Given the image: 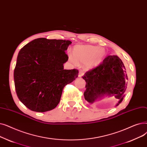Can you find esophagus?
<instances>
[{
	"label": "esophagus",
	"instance_id": "34e87169",
	"mask_svg": "<svg viewBox=\"0 0 147 147\" xmlns=\"http://www.w3.org/2000/svg\"><path fill=\"white\" fill-rule=\"evenodd\" d=\"M84 75V71H80V72H79V74H78V76L80 78L82 77V76Z\"/></svg>",
	"mask_w": 147,
	"mask_h": 147
}]
</instances>
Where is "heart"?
<instances>
[{
    "instance_id": "1",
    "label": "heart",
    "mask_w": 147,
    "mask_h": 147,
    "mask_svg": "<svg viewBox=\"0 0 147 147\" xmlns=\"http://www.w3.org/2000/svg\"><path fill=\"white\" fill-rule=\"evenodd\" d=\"M70 61L77 65L78 61L84 63L87 69H92L100 65L105 56V50L102 47L90 45H78L74 47L73 53H68Z\"/></svg>"
}]
</instances>
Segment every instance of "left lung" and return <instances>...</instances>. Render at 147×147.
<instances>
[{
	"label": "left lung",
	"mask_w": 147,
	"mask_h": 147,
	"mask_svg": "<svg viewBox=\"0 0 147 147\" xmlns=\"http://www.w3.org/2000/svg\"><path fill=\"white\" fill-rule=\"evenodd\" d=\"M82 78L86 82L84 96L88 102L93 103L105 96L119 100L116 106L123 101L128 78L124 63L117 55H108Z\"/></svg>",
	"instance_id": "8db88e82"
}]
</instances>
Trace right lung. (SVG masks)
<instances>
[{
    "label": "right lung",
    "instance_id": "add662e5",
    "mask_svg": "<svg viewBox=\"0 0 147 147\" xmlns=\"http://www.w3.org/2000/svg\"><path fill=\"white\" fill-rule=\"evenodd\" d=\"M72 42L63 39H34L19 51L13 72L19 100L29 109L44 113L60 102L62 91L78 77L77 69H64L65 53Z\"/></svg>",
    "mask_w": 147,
    "mask_h": 147
}]
</instances>
